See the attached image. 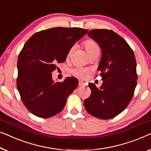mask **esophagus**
Returning a JSON list of instances; mask_svg holds the SVG:
<instances>
[{
	"label": "esophagus",
	"mask_w": 151,
	"mask_h": 151,
	"mask_svg": "<svg viewBox=\"0 0 151 151\" xmlns=\"http://www.w3.org/2000/svg\"><path fill=\"white\" fill-rule=\"evenodd\" d=\"M78 85H79L80 86H84V85H85V84H84V82H82V81L80 80L79 82H78Z\"/></svg>",
	"instance_id": "obj_1"
}]
</instances>
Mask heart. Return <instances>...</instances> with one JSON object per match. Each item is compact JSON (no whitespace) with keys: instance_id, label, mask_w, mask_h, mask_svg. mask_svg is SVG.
I'll list each match as a JSON object with an SVG mask.
<instances>
[{"instance_id":"obj_1","label":"heart","mask_w":151,"mask_h":151,"mask_svg":"<svg viewBox=\"0 0 151 151\" xmlns=\"http://www.w3.org/2000/svg\"><path fill=\"white\" fill-rule=\"evenodd\" d=\"M84 45L86 50V51L88 52V54L90 55H92V54L95 53V52H99V47L97 43L95 41L92 40V39H88V40L85 41L84 42ZM73 50L74 46L71 47L68 52V56L70 55L72 53V52L73 51ZM89 72H90V69H89L83 68V67H76V68L73 69L71 70V73L73 75L80 78H84Z\"/></svg>"}]
</instances>
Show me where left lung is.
<instances>
[{"label":"left lung","mask_w":151,"mask_h":151,"mask_svg":"<svg viewBox=\"0 0 151 151\" xmlns=\"http://www.w3.org/2000/svg\"><path fill=\"white\" fill-rule=\"evenodd\" d=\"M88 35L101 48L97 70L103 83L100 88L89 83L91 94L84 106L94 117L110 119L123 112L134 96L137 80L135 55L127 41L112 30L93 29Z\"/></svg>","instance_id":"1"}]
</instances>
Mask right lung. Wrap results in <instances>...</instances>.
I'll return each mask as SVG.
<instances>
[{"mask_svg":"<svg viewBox=\"0 0 151 151\" xmlns=\"http://www.w3.org/2000/svg\"><path fill=\"white\" fill-rule=\"evenodd\" d=\"M88 31L81 28H52L36 32L26 42L17 59V88L24 105L34 115L47 119L63 110L78 80L68 77L55 82L52 73Z\"/></svg>","mask_w":151,"mask_h":151,"instance_id":"1","label":"right lung"}]
</instances>
